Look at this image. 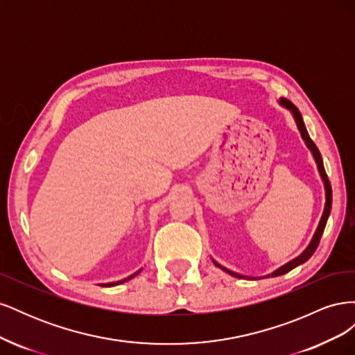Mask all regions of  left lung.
I'll use <instances>...</instances> for the list:
<instances>
[{
	"mask_svg": "<svg viewBox=\"0 0 355 355\" xmlns=\"http://www.w3.org/2000/svg\"><path fill=\"white\" fill-rule=\"evenodd\" d=\"M282 105H284L286 108H288L290 111L293 112V115H295V120H296V124H297V128L300 130V135H302L305 144L308 145V148L311 149V153H313V155H314V158H315V161H317L318 171H320L321 178H323V180H324V188H326V206H324L323 216H321V220H320V223H318V228H317V231H315V234H314L313 240H311L309 245L306 247V250H305L302 254H300V256H297L296 259H293L292 262H288V263H286L284 266L278 268V270H277L275 272H272V274H271V277H278V275H283V274H286V272H288V271H292L293 268H296V266H297V265H300V263L306 262V261L309 259V257L314 254V252L317 250V247H318V243H320V240H321V235H323V232H324L326 223H327V218H329L330 209H331V185H330V180H329L327 175H326V170H324V166H323V159H321V154H320V151H318V148L315 146V144L313 142V139L309 137V135H308V132H306L305 124H304V120H302V114H300V112H299V110L296 108V106H295L292 102H290V101H287V99H282ZM213 263L216 265V266H219L220 270H223L225 272H228V274H231V275H234V277L244 278L243 275H240V274H235V272H232V271L227 270V268L220 266L219 263H216L214 261H213Z\"/></svg>",
	"mask_w": 355,
	"mask_h": 355,
	"instance_id": "1",
	"label": "left lung"
}]
</instances>
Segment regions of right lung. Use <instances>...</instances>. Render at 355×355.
I'll list each match as a JSON object with an SVG mask.
<instances>
[{
    "label": "right lung",
    "instance_id": "obj_1",
    "mask_svg": "<svg viewBox=\"0 0 355 355\" xmlns=\"http://www.w3.org/2000/svg\"><path fill=\"white\" fill-rule=\"evenodd\" d=\"M139 272H141V271H137V272H135L133 275H130V277L124 278V280H121V282H116V283H110V284H102V286H105V287H112V286H116V284H121V283H124V282H127V280H130V278H133V277H135V275H137Z\"/></svg>",
    "mask_w": 355,
    "mask_h": 355
}]
</instances>
